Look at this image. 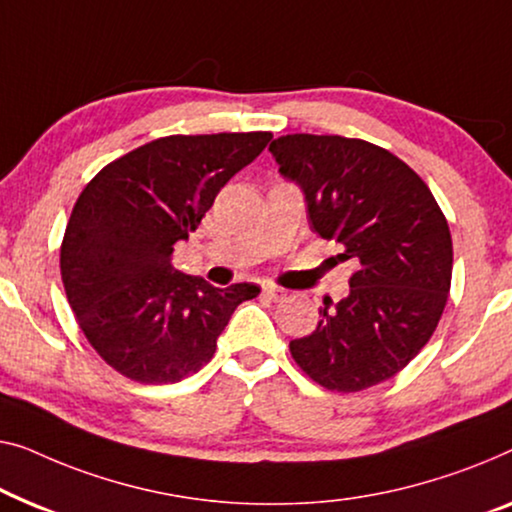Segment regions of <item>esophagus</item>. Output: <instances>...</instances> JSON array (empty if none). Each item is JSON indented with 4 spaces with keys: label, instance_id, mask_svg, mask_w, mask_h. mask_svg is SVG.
Here are the masks:
<instances>
[{
    "label": "esophagus",
    "instance_id": "esophagus-1",
    "mask_svg": "<svg viewBox=\"0 0 512 512\" xmlns=\"http://www.w3.org/2000/svg\"><path fill=\"white\" fill-rule=\"evenodd\" d=\"M263 295H265V298L274 300V302H279V300H286V291H284V288H279V286H272V284H265V286H263Z\"/></svg>",
    "mask_w": 512,
    "mask_h": 512
}]
</instances>
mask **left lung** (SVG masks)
Listing matches in <instances>:
<instances>
[{"instance_id":"left-lung-1","label":"left lung","mask_w":512,"mask_h":512,"mask_svg":"<svg viewBox=\"0 0 512 512\" xmlns=\"http://www.w3.org/2000/svg\"><path fill=\"white\" fill-rule=\"evenodd\" d=\"M279 175L305 196L311 231L351 261L348 295L291 355L323 388L388 381L429 342L448 302L453 240L432 191L395 154L358 138L293 133L272 140Z\"/></svg>"}]
</instances>
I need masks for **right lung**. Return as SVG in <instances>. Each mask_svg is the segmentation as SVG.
Returning a JSON list of instances; mask_svg holds the SVG:
<instances>
[{"label": "right lung", "mask_w": 512, "mask_h": 512, "mask_svg": "<svg viewBox=\"0 0 512 512\" xmlns=\"http://www.w3.org/2000/svg\"><path fill=\"white\" fill-rule=\"evenodd\" d=\"M272 133L166 136L108 164L66 224L59 268L80 330L110 367L138 383H177L212 360L256 284L217 288L173 265L221 187Z\"/></svg>", "instance_id": "right-lung-1"}]
</instances>
